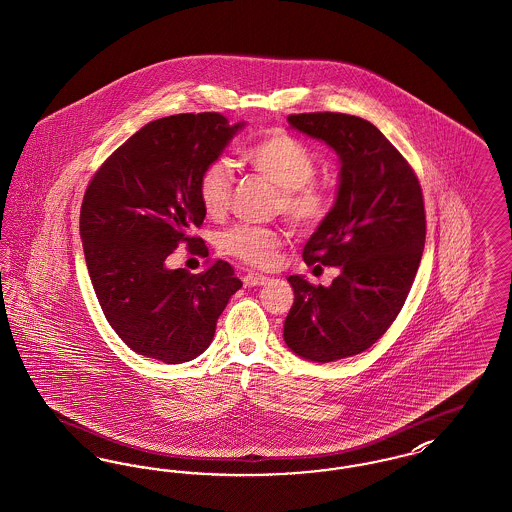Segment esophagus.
<instances>
[{"label": "esophagus", "mask_w": 512, "mask_h": 512, "mask_svg": "<svg viewBox=\"0 0 512 512\" xmlns=\"http://www.w3.org/2000/svg\"><path fill=\"white\" fill-rule=\"evenodd\" d=\"M267 282H269V276H263V274H257V272H249V274L243 276V284H245L247 288H251V286H263V284H267Z\"/></svg>", "instance_id": "obj_1"}]
</instances>
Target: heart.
<instances>
[{
  "label": "heart",
  "mask_w": 512,
  "mask_h": 512,
  "mask_svg": "<svg viewBox=\"0 0 512 512\" xmlns=\"http://www.w3.org/2000/svg\"><path fill=\"white\" fill-rule=\"evenodd\" d=\"M243 160L259 176L272 181L278 191L276 211L294 228H317L331 212V193L313 180L317 160L298 137L274 131L243 149ZM232 193V170L224 160H212L197 180V195L203 211L220 218L228 211ZM220 247L251 267H269L282 247V234L263 226H234L222 234Z\"/></svg>",
  "instance_id": "b5f03b06"
}]
</instances>
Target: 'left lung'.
<instances>
[{"instance_id": "left-lung-1", "label": "left lung", "mask_w": 512, "mask_h": 512, "mask_svg": "<svg viewBox=\"0 0 512 512\" xmlns=\"http://www.w3.org/2000/svg\"><path fill=\"white\" fill-rule=\"evenodd\" d=\"M288 121L340 158L336 203L303 247L307 267L340 274L329 288L288 276L294 303L284 340L305 360H344L373 346L408 298L425 245L423 193L408 160L373 123L336 112Z\"/></svg>"}]
</instances>
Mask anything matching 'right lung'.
<instances>
[{"instance_id":"obj_1","label":"right lung","mask_w":512,"mask_h":512,"mask_svg":"<svg viewBox=\"0 0 512 512\" xmlns=\"http://www.w3.org/2000/svg\"><path fill=\"white\" fill-rule=\"evenodd\" d=\"M243 123L218 112L151 121L96 170L81 205L79 232L104 317L137 354L183 363L203 354L241 280L226 261L199 274L170 271L180 243L205 251L197 195L203 168Z\"/></svg>"}]
</instances>
